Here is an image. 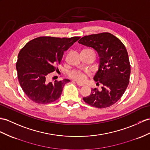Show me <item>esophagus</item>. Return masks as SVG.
Listing matches in <instances>:
<instances>
[{
    "label": "esophagus",
    "instance_id": "1",
    "mask_svg": "<svg viewBox=\"0 0 150 150\" xmlns=\"http://www.w3.org/2000/svg\"><path fill=\"white\" fill-rule=\"evenodd\" d=\"M76 83H77V85H78V86H84L85 85H84L83 83H80V82H78V81H77L76 82Z\"/></svg>",
    "mask_w": 150,
    "mask_h": 150
}]
</instances>
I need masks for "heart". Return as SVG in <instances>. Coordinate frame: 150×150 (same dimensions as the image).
Here are the masks:
<instances>
[{"instance_id": "1", "label": "heart", "mask_w": 150, "mask_h": 150, "mask_svg": "<svg viewBox=\"0 0 150 150\" xmlns=\"http://www.w3.org/2000/svg\"><path fill=\"white\" fill-rule=\"evenodd\" d=\"M69 76L76 81L83 82L86 79V73L78 70H74L69 73Z\"/></svg>"}]
</instances>
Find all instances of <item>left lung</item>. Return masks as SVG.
Returning a JSON list of instances; mask_svg holds the SVG:
<instances>
[{
    "label": "left lung",
    "instance_id": "1",
    "mask_svg": "<svg viewBox=\"0 0 150 150\" xmlns=\"http://www.w3.org/2000/svg\"><path fill=\"white\" fill-rule=\"evenodd\" d=\"M78 42L97 52L99 64L93 79L103 85L101 90L93 88L83 100L98 108L111 106L122 97L129 83L130 65L125 46L108 32L84 36Z\"/></svg>",
    "mask_w": 150,
    "mask_h": 150
}]
</instances>
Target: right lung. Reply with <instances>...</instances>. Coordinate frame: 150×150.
I'll use <instances>...</instances> for the list:
<instances>
[{"label":"right lung","instance_id":"1","mask_svg":"<svg viewBox=\"0 0 150 150\" xmlns=\"http://www.w3.org/2000/svg\"><path fill=\"white\" fill-rule=\"evenodd\" d=\"M80 37L59 38L39 37L31 40L20 50L16 65L21 88L30 100L38 104H49L60 97L68 79L48 81L51 72L60 64L64 52Z\"/></svg>","mask_w":150,"mask_h":150}]
</instances>
